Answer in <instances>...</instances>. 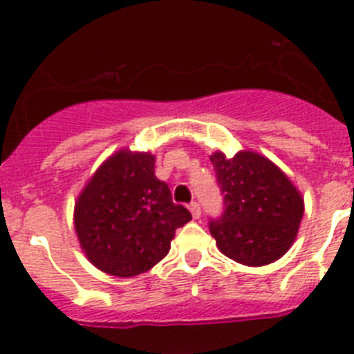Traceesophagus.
Wrapping results in <instances>:
<instances>
[{
	"label": "esophagus",
	"instance_id": "34e87169",
	"mask_svg": "<svg viewBox=\"0 0 354 354\" xmlns=\"http://www.w3.org/2000/svg\"><path fill=\"white\" fill-rule=\"evenodd\" d=\"M190 213H192V216L194 218H199L201 216V206L197 205V203H190Z\"/></svg>",
	"mask_w": 354,
	"mask_h": 354
}]
</instances>
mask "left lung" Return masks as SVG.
Masks as SVG:
<instances>
[{
	"mask_svg": "<svg viewBox=\"0 0 354 354\" xmlns=\"http://www.w3.org/2000/svg\"><path fill=\"white\" fill-rule=\"evenodd\" d=\"M224 194V212L209 221L216 247L229 259L264 266L280 259L295 241L304 216V197L288 176L256 151H222L209 157Z\"/></svg>",
	"mask_w": 354,
	"mask_h": 354,
	"instance_id": "8db88e82",
	"label": "left lung"
}]
</instances>
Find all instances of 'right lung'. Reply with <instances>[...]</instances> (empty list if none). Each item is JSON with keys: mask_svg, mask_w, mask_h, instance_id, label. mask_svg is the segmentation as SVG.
Instances as JSON below:
<instances>
[{"mask_svg": "<svg viewBox=\"0 0 354 354\" xmlns=\"http://www.w3.org/2000/svg\"><path fill=\"white\" fill-rule=\"evenodd\" d=\"M190 218L189 209L173 203L167 183L155 176L153 155L130 149H120L98 167L74 209L86 257L116 277L153 268Z\"/></svg>", "mask_w": 354, "mask_h": 354, "instance_id": "right-lung-1", "label": "right lung"}]
</instances>
